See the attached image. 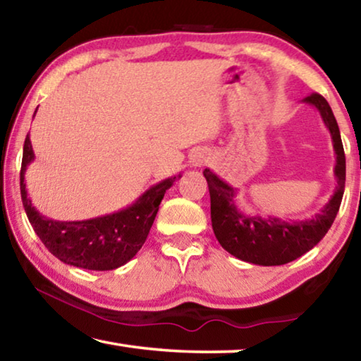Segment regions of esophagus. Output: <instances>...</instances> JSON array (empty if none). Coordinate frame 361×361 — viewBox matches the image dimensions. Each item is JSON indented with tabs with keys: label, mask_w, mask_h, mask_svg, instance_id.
I'll return each instance as SVG.
<instances>
[{
	"label": "esophagus",
	"mask_w": 361,
	"mask_h": 361,
	"mask_svg": "<svg viewBox=\"0 0 361 361\" xmlns=\"http://www.w3.org/2000/svg\"><path fill=\"white\" fill-rule=\"evenodd\" d=\"M192 162H194V166H200V164L204 162V157H195Z\"/></svg>",
	"instance_id": "obj_1"
}]
</instances>
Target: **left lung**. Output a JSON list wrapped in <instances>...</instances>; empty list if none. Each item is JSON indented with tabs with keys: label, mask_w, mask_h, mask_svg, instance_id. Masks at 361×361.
Masks as SVG:
<instances>
[{
	"label": "left lung",
	"mask_w": 361,
	"mask_h": 361,
	"mask_svg": "<svg viewBox=\"0 0 361 361\" xmlns=\"http://www.w3.org/2000/svg\"><path fill=\"white\" fill-rule=\"evenodd\" d=\"M315 106L333 138L336 152L334 175L338 186L329 202L310 219H280L276 216H247L234 202L235 189L212 172L204 170L209 183L212 228L221 247L242 261L259 266H280L295 261L319 243L338 215L345 186V154L338 122L331 106L320 94L304 99Z\"/></svg>",
	"instance_id": "1"
}]
</instances>
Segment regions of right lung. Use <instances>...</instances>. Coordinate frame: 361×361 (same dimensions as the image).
I'll return each instance as SVG.
<instances>
[{
	"mask_svg": "<svg viewBox=\"0 0 361 361\" xmlns=\"http://www.w3.org/2000/svg\"><path fill=\"white\" fill-rule=\"evenodd\" d=\"M36 114V111H35ZM35 159V152L27 135L23 143L20 169V194L28 221L46 248L65 264L89 269V271H111L124 266L146 240L159 205L167 189L181 175L157 183L149 188L135 204L113 215L99 216L84 221H56L42 216L32 205L25 189V170Z\"/></svg>",
	"mask_w": 361,
	"mask_h": 361,
	"instance_id": "1",
	"label": "right lung"
}]
</instances>
